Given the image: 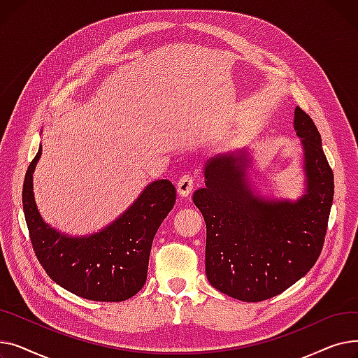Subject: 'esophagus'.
<instances>
[{"label": "esophagus", "instance_id": "34e87169", "mask_svg": "<svg viewBox=\"0 0 358 358\" xmlns=\"http://www.w3.org/2000/svg\"><path fill=\"white\" fill-rule=\"evenodd\" d=\"M194 184H196V180H194L193 176H190V174L182 176L178 180V182H177V192H178V194L182 196V197H187L193 192Z\"/></svg>", "mask_w": 358, "mask_h": 358}]
</instances>
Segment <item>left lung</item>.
Masks as SVG:
<instances>
[{
	"label": "left lung",
	"instance_id": "1",
	"mask_svg": "<svg viewBox=\"0 0 358 358\" xmlns=\"http://www.w3.org/2000/svg\"><path fill=\"white\" fill-rule=\"evenodd\" d=\"M303 145L302 197L270 200L250 187L247 150L220 154L204 165V187L193 201L206 222V275L219 292L242 302L283 293L306 275L322 251L334 199V174L321 135L296 107Z\"/></svg>",
	"mask_w": 358,
	"mask_h": 358
}]
</instances>
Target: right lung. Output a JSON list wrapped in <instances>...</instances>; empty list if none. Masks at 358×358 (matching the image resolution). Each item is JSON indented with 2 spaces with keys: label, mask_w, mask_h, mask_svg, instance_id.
Here are the masks:
<instances>
[{
  "label": "right lung",
  "mask_w": 358,
  "mask_h": 358,
  "mask_svg": "<svg viewBox=\"0 0 358 358\" xmlns=\"http://www.w3.org/2000/svg\"><path fill=\"white\" fill-rule=\"evenodd\" d=\"M42 146L23 184V210L34 254L48 275L65 290L96 302H123L145 285L154 236L176 204V187L157 180L103 231L69 236L43 222L33 196V173Z\"/></svg>",
  "instance_id": "1"
}]
</instances>
